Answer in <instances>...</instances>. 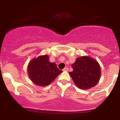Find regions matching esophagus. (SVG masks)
<instances>
[{
    "label": "esophagus",
    "instance_id": "obj_1",
    "mask_svg": "<svg viewBox=\"0 0 120 120\" xmlns=\"http://www.w3.org/2000/svg\"><path fill=\"white\" fill-rule=\"evenodd\" d=\"M68 70H69V69L67 68V67H66V68H65L63 69V71H68Z\"/></svg>",
    "mask_w": 120,
    "mask_h": 120
}]
</instances>
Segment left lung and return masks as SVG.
Listing matches in <instances>:
<instances>
[{"label":"left lung","instance_id":"8db88e82","mask_svg":"<svg viewBox=\"0 0 120 120\" xmlns=\"http://www.w3.org/2000/svg\"><path fill=\"white\" fill-rule=\"evenodd\" d=\"M71 67L73 71L69 74L79 89H89L95 86L99 81L100 67L94 59L86 56H82L77 59Z\"/></svg>","mask_w":120,"mask_h":120}]
</instances>
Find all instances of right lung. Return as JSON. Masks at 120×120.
<instances>
[{
    "label": "right lung",
    "instance_id": "obj_1",
    "mask_svg": "<svg viewBox=\"0 0 120 120\" xmlns=\"http://www.w3.org/2000/svg\"><path fill=\"white\" fill-rule=\"evenodd\" d=\"M62 71L57 68L55 63L49 62L47 55L33 59L27 67V72L31 81L40 86L49 85Z\"/></svg>",
    "mask_w": 120,
    "mask_h": 120
}]
</instances>
